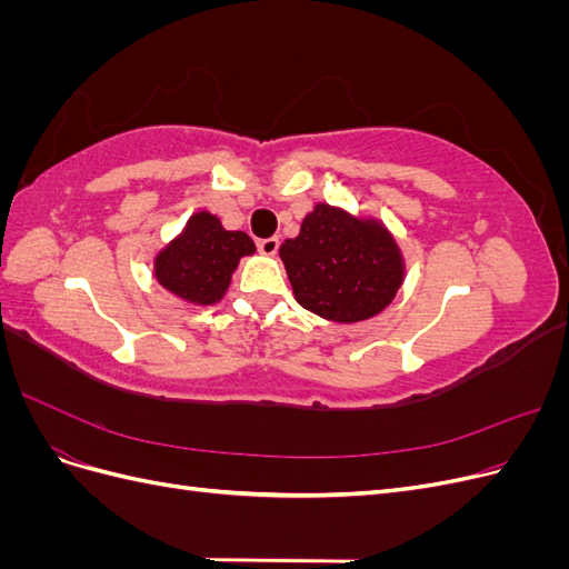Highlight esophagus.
I'll list each match as a JSON object with an SVG mask.
<instances>
[{
  "label": "esophagus",
  "mask_w": 569,
  "mask_h": 569,
  "mask_svg": "<svg viewBox=\"0 0 569 569\" xmlns=\"http://www.w3.org/2000/svg\"><path fill=\"white\" fill-rule=\"evenodd\" d=\"M278 249H280V239L278 237H268V239H261V242H258V251H261L268 258H272L274 253H278Z\"/></svg>",
  "instance_id": "34e87169"
}]
</instances>
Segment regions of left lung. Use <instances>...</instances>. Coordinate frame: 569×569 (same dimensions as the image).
Instances as JSON below:
<instances>
[{
    "label": "left lung",
    "mask_w": 569,
    "mask_h": 569,
    "mask_svg": "<svg viewBox=\"0 0 569 569\" xmlns=\"http://www.w3.org/2000/svg\"><path fill=\"white\" fill-rule=\"evenodd\" d=\"M280 258L306 311L341 325L382 313L406 278L403 251L382 220L322 201Z\"/></svg>",
    "instance_id": "obj_1"
}]
</instances>
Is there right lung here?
I'll return each mask as SVG.
<instances>
[{"mask_svg":"<svg viewBox=\"0 0 569 569\" xmlns=\"http://www.w3.org/2000/svg\"><path fill=\"white\" fill-rule=\"evenodd\" d=\"M251 253L256 244L247 232L226 230L218 216L197 211L153 256V278L189 306H216L228 295L239 261Z\"/></svg>","mask_w":569,"mask_h":569,"instance_id":"1","label":"right lung"}]
</instances>
